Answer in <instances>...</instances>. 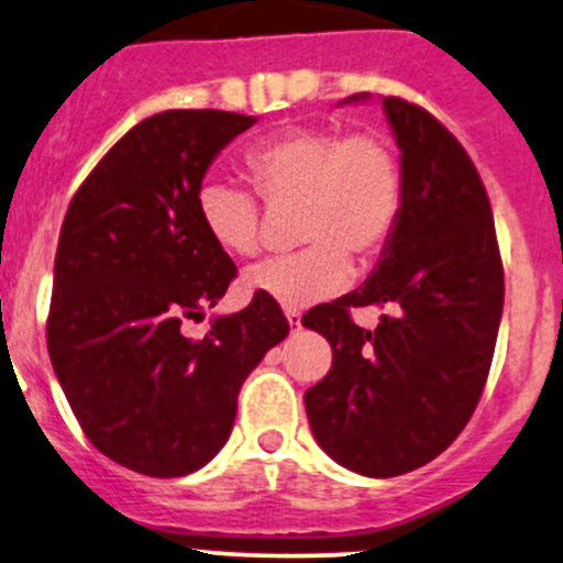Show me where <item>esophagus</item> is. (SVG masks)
I'll use <instances>...</instances> for the list:
<instances>
[{
	"mask_svg": "<svg viewBox=\"0 0 563 563\" xmlns=\"http://www.w3.org/2000/svg\"><path fill=\"white\" fill-rule=\"evenodd\" d=\"M286 318H288V325H291V331L301 329V312L299 310H286Z\"/></svg>",
	"mask_w": 563,
	"mask_h": 563,
	"instance_id": "1",
	"label": "esophagus"
}]
</instances>
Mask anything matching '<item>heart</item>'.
<instances>
[{
    "label": "heart",
    "instance_id": "obj_1",
    "mask_svg": "<svg viewBox=\"0 0 563 563\" xmlns=\"http://www.w3.org/2000/svg\"><path fill=\"white\" fill-rule=\"evenodd\" d=\"M245 176L272 208L299 206L305 245L245 275V288L296 310L331 299L352 277V258L385 251L404 208V168L385 135L344 128H288L245 154ZM251 191L221 181L197 191V219L221 251L251 258L262 251V206Z\"/></svg>",
    "mask_w": 563,
    "mask_h": 563
}]
</instances>
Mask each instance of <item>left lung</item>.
I'll use <instances>...</instances> for the list:
<instances>
[{
    "instance_id": "1",
    "label": "left lung",
    "mask_w": 563,
    "mask_h": 563,
    "mask_svg": "<svg viewBox=\"0 0 563 563\" xmlns=\"http://www.w3.org/2000/svg\"><path fill=\"white\" fill-rule=\"evenodd\" d=\"M366 92L347 98L361 101ZM404 208L374 275L301 318L331 342V372L305 393L310 428L339 465L393 478L428 465L471 422L497 344L505 272L484 181L428 109L387 96ZM393 306L374 332L355 306Z\"/></svg>"
}]
</instances>
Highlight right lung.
<instances>
[{
	"label": "right lung",
	"mask_w": 563,
	"mask_h": 563,
	"mask_svg": "<svg viewBox=\"0 0 563 563\" xmlns=\"http://www.w3.org/2000/svg\"><path fill=\"white\" fill-rule=\"evenodd\" d=\"M253 117L168 109L131 128L71 197L55 253L47 350L79 428L152 478L200 471L230 438L238 393L288 320L267 296L202 339L181 333L238 277L197 219L208 165Z\"/></svg>",
	"instance_id": "add662e5"
}]
</instances>
